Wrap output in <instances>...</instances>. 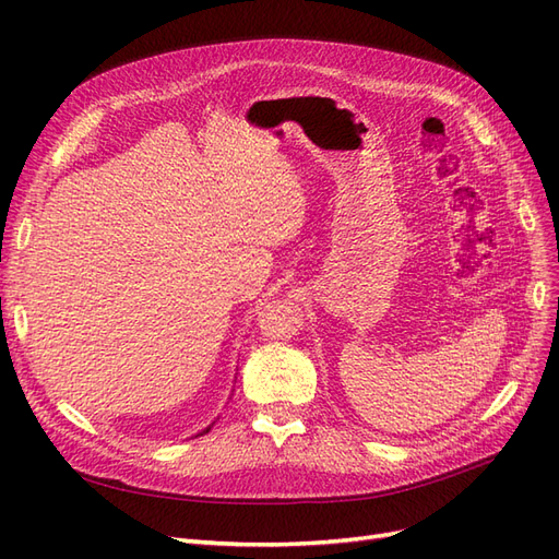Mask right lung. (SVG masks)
Masks as SVG:
<instances>
[{
  "instance_id": "obj_1",
  "label": "right lung",
  "mask_w": 559,
  "mask_h": 559,
  "mask_svg": "<svg viewBox=\"0 0 559 559\" xmlns=\"http://www.w3.org/2000/svg\"><path fill=\"white\" fill-rule=\"evenodd\" d=\"M212 425H214V421H212ZM212 425H210V427H207V429H205V431H200V433H198V436H202V433H207V431H210V429H212Z\"/></svg>"
}]
</instances>
